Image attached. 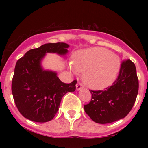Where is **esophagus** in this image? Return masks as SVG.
<instances>
[{
    "mask_svg": "<svg viewBox=\"0 0 148 148\" xmlns=\"http://www.w3.org/2000/svg\"><path fill=\"white\" fill-rule=\"evenodd\" d=\"M76 90H79L82 89V88H84V86H83V85L81 82H78L76 85Z\"/></svg>",
    "mask_w": 148,
    "mask_h": 148,
    "instance_id": "esophagus-1",
    "label": "esophagus"
}]
</instances>
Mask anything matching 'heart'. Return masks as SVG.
I'll return each mask as SVG.
<instances>
[{
  "instance_id": "heart-1",
  "label": "heart",
  "mask_w": 148,
  "mask_h": 148,
  "mask_svg": "<svg viewBox=\"0 0 148 148\" xmlns=\"http://www.w3.org/2000/svg\"><path fill=\"white\" fill-rule=\"evenodd\" d=\"M120 59L101 47L88 49L76 53L73 70L83 73L85 84L94 90H102L113 84L120 70Z\"/></svg>"
}]
</instances>
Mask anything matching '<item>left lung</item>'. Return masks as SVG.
<instances>
[{
    "instance_id": "left-lung-1",
    "label": "left lung",
    "mask_w": 148,
    "mask_h": 148,
    "mask_svg": "<svg viewBox=\"0 0 148 148\" xmlns=\"http://www.w3.org/2000/svg\"><path fill=\"white\" fill-rule=\"evenodd\" d=\"M92 99L84 110L94 122L107 124L126 117L133 107L138 92L135 64L123 60L116 80L105 90H90Z\"/></svg>"
}]
</instances>
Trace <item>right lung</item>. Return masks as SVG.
Here are the masks:
<instances>
[{"mask_svg": "<svg viewBox=\"0 0 148 148\" xmlns=\"http://www.w3.org/2000/svg\"><path fill=\"white\" fill-rule=\"evenodd\" d=\"M69 45L49 43L27 51L17 60L12 81V92L18 111L25 118L46 123L54 118L62 97L76 90V80L64 84L56 72L43 70L42 59L46 53L64 55Z\"/></svg>", "mask_w": 148, "mask_h": 148, "instance_id": "obj_1", "label": "right lung"}]
</instances>
